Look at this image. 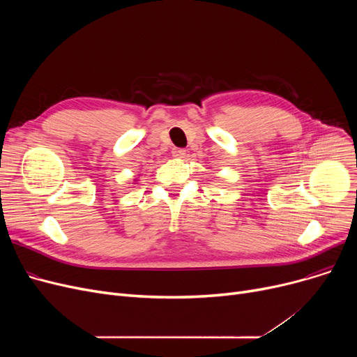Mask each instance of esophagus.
<instances>
[{"mask_svg": "<svg viewBox=\"0 0 357 357\" xmlns=\"http://www.w3.org/2000/svg\"><path fill=\"white\" fill-rule=\"evenodd\" d=\"M172 155H174V158H178V159H182V158H185V150L183 149H181V147H175L174 150H172Z\"/></svg>", "mask_w": 357, "mask_h": 357, "instance_id": "esophagus-1", "label": "esophagus"}]
</instances>
